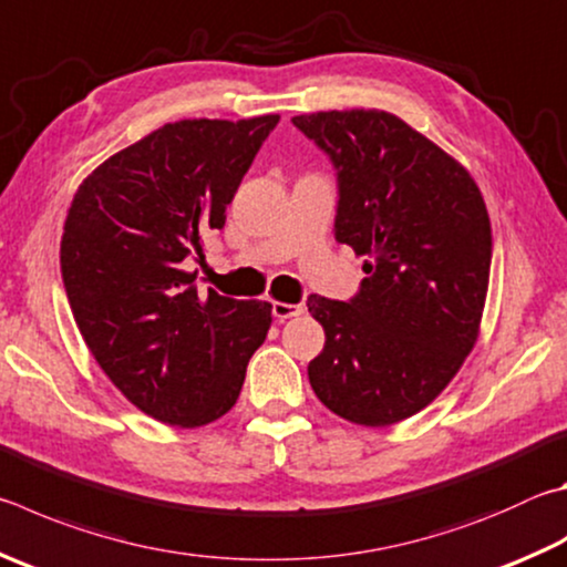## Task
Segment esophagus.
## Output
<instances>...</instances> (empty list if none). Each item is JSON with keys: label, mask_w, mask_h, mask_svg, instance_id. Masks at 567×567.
<instances>
[{"label": "esophagus", "mask_w": 567, "mask_h": 567, "mask_svg": "<svg viewBox=\"0 0 567 567\" xmlns=\"http://www.w3.org/2000/svg\"><path fill=\"white\" fill-rule=\"evenodd\" d=\"M305 312L302 305H287V302H272V317L280 319V322H285V319L290 317H300Z\"/></svg>", "instance_id": "34e87169"}]
</instances>
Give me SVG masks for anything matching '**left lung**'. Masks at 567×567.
<instances>
[{
	"label": "left lung",
	"mask_w": 567,
	"mask_h": 567,
	"mask_svg": "<svg viewBox=\"0 0 567 567\" xmlns=\"http://www.w3.org/2000/svg\"><path fill=\"white\" fill-rule=\"evenodd\" d=\"M292 123L337 171L334 238L364 257L349 302L310 295L324 349L307 374L352 424L389 426L429 406L476 344L491 220L471 173L394 113L319 111Z\"/></svg>",
	"instance_id": "1"
}]
</instances>
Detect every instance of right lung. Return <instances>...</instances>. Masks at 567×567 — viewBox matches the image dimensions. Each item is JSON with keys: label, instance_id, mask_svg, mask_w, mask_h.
<instances>
[{"label": "right lung", "instance_id": "1", "mask_svg": "<svg viewBox=\"0 0 567 567\" xmlns=\"http://www.w3.org/2000/svg\"><path fill=\"white\" fill-rule=\"evenodd\" d=\"M280 116L166 123L79 185L61 277L91 354L143 414L195 429L240 396L272 305L200 297L188 260L223 230L235 190Z\"/></svg>", "mask_w": 567, "mask_h": 567}]
</instances>
